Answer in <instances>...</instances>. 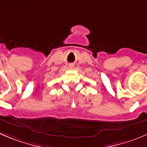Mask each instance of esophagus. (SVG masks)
Masks as SVG:
<instances>
[{
  "instance_id": "1",
  "label": "esophagus",
  "mask_w": 147,
  "mask_h": 147,
  "mask_svg": "<svg viewBox=\"0 0 147 147\" xmlns=\"http://www.w3.org/2000/svg\"><path fill=\"white\" fill-rule=\"evenodd\" d=\"M69 68H70V69H73L74 65H73V64H70V65H69Z\"/></svg>"
}]
</instances>
